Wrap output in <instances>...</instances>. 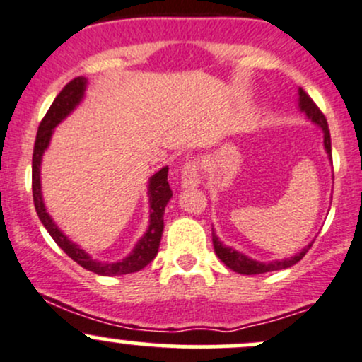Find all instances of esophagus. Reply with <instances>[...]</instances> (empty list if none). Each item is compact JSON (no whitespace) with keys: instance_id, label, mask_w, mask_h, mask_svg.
<instances>
[{"instance_id":"34e87169","label":"esophagus","mask_w":362,"mask_h":362,"mask_svg":"<svg viewBox=\"0 0 362 362\" xmlns=\"http://www.w3.org/2000/svg\"><path fill=\"white\" fill-rule=\"evenodd\" d=\"M201 184V175H199V163L196 160H185L184 168H182V187L192 189Z\"/></svg>"}]
</instances>
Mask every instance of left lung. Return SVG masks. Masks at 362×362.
I'll return each instance as SVG.
<instances>
[{"label":"left lung","mask_w":362,"mask_h":362,"mask_svg":"<svg viewBox=\"0 0 362 362\" xmlns=\"http://www.w3.org/2000/svg\"><path fill=\"white\" fill-rule=\"evenodd\" d=\"M299 108L300 111H304L305 117L309 118L313 123H316L321 130H323V146L325 151L328 154V160L332 161V139H329V130H328V123L325 115L321 113L320 108L315 105L311 98L304 93V89L299 87ZM213 245H214V252L216 256L223 261L225 266H228L232 272L240 273V275H261V273H268V272H276V269H285V268H291L296 263H299L300 259L305 256V252L311 249V244H308L300 252H297L296 256L287 257V259H281V261H272V263H261V261L252 259V257L245 256L235 249L228 247L225 245L223 242L216 237L213 230Z\"/></svg>","instance_id":"left-lung-1"}]
</instances>
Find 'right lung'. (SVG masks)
<instances>
[{
  "mask_svg": "<svg viewBox=\"0 0 362 362\" xmlns=\"http://www.w3.org/2000/svg\"><path fill=\"white\" fill-rule=\"evenodd\" d=\"M87 87V78L77 77L74 81H70L69 84L62 89V93L54 98L53 105L47 110L46 117L42 118L41 125H39L37 136H35V144H34V154H33V197H34V206L35 211H37L39 220L46 226L47 233L53 237V240L57 242L59 247L66 252V256H70L71 259L77 264H81L82 268L89 269V272L96 273L101 276H120V275H129V273L141 272L144 266H148L151 261L156 257L158 249H160V242L163 235V214H165V208L168 204V201L172 199V189L168 184V166L161 168L160 172H156L153 177L149 178L148 185V196H149V226L146 230L144 235L141 237V240L137 242L136 247L132 249V252L127 257H123L122 261L117 263H101V261L93 259V257L87 254L84 249L78 247L77 244H74L62 230L58 228V225L54 223L53 218L49 216V213L46 211L45 201H42V190H41V161L42 154L49 146L51 136L54 132V127L58 123H62L66 117L81 105V101L84 99V93Z\"/></svg>",
  "mask_w": 362,
  "mask_h": 362,
  "instance_id": "1",
  "label": "right lung"
}]
</instances>
